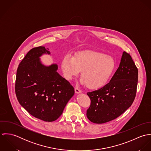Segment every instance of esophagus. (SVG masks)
Instances as JSON below:
<instances>
[{
	"label": "esophagus",
	"mask_w": 151,
	"mask_h": 151,
	"mask_svg": "<svg viewBox=\"0 0 151 151\" xmlns=\"http://www.w3.org/2000/svg\"><path fill=\"white\" fill-rule=\"evenodd\" d=\"M82 92V91L80 89V88H77V87H76L75 88V92L76 93H81Z\"/></svg>",
	"instance_id": "34e87169"
}]
</instances>
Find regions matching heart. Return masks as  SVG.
Wrapping results in <instances>:
<instances>
[{"label":"heart","mask_w":151,"mask_h":151,"mask_svg":"<svg viewBox=\"0 0 151 151\" xmlns=\"http://www.w3.org/2000/svg\"><path fill=\"white\" fill-rule=\"evenodd\" d=\"M114 66V61L111 57L92 50L78 52L73 58L67 55L62 62V69L66 79L71 80L81 71V83L92 89L106 83Z\"/></svg>","instance_id":"b5f03b06"}]
</instances>
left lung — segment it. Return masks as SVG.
<instances>
[{"label":"left lung","mask_w":151,"mask_h":151,"mask_svg":"<svg viewBox=\"0 0 151 151\" xmlns=\"http://www.w3.org/2000/svg\"><path fill=\"white\" fill-rule=\"evenodd\" d=\"M138 75L131 55L124 51L120 65L110 82L98 90L87 92L91 99L87 118L92 123L102 124L122 114L135 98Z\"/></svg>","instance_id":"obj_1"}]
</instances>
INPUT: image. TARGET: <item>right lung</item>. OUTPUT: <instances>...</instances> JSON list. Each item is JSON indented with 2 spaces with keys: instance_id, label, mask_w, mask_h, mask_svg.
<instances>
[{
  "instance_id": "obj_1",
  "label": "right lung",
  "mask_w": 151,
  "mask_h": 151,
  "mask_svg": "<svg viewBox=\"0 0 151 151\" xmlns=\"http://www.w3.org/2000/svg\"><path fill=\"white\" fill-rule=\"evenodd\" d=\"M49 49H31L17 68L15 92L20 104L34 117L51 122L62 114L74 89L56 71L58 65L41 64L40 56Z\"/></svg>"
}]
</instances>
